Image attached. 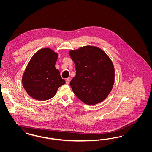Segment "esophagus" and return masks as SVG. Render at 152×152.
Here are the masks:
<instances>
[{
    "mask_svg": "<svg viewBox=\"0 0 152 152\" xmlns=\"http://www.w3.org/2000/svg\"><path fill=\"white\" fill-rule=\"evenodd\" d=\"M69 83H70V79L68 78V79H66V84L67 85H68Z\"/></svg>",
    "mask_w": 152,
    "mask_h": 152,
    "instance_id": "obj_1",
    "label": "esophagus"
}]
</instances>
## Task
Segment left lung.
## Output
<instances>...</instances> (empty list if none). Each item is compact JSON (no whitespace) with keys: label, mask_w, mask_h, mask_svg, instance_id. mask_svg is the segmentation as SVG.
<instances>
[{"label":"left lung","mask_w":152,"mask_h":152,"mask_svg":"<svg viewBox=\"0 0 152 152\" xmlns=\"http://www.w3.org/2000/svg\"><path fill=\"white\" fill-rule=\"evenodd\" d=\"M75 64L76 75L71 87L77 98L89 105L104 101L115 83L112 61L101 48L86 45L69 52Z\"/></svg>","instance_id":"1"}]
</instances>
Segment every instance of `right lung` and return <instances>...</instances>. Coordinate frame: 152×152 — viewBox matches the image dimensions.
<instances>
[{"mask_svg":"<svg viewBox=\"0 0 152 152\" xmlns=\"http://www.w3.org/2000/svg\"><path fill=\"white\" fill-rule=\"evenodd\" d=\"M58 53L50 48L37 51L30 59L22 76V84L30 97L45 101L56 94L58 88L65 84L55 67Z\"/></svg>","mask_w":152,"mask_h":152,"instance_id":"right-lung-1","label":"right lung"}]
</instances>
